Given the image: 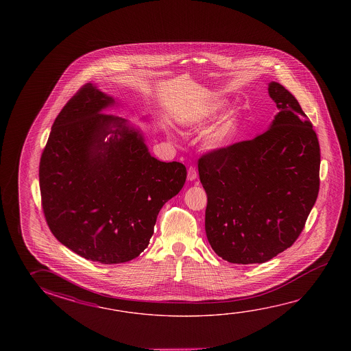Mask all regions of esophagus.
Instances as JSON below:
<instances>
[{
    "label": "esophagus",
    "instance_id": "obj_1",
    "mask_svg": "<svg viewBox=\"0 0 351 351\" xmlns=\"http://www.w3.org/2000/svg\"><path fill=\"white\" fill-rule=\"evenodd\" d=\"M197 175H198V173H197L195 167H189V170H187V178H189L190 181H195V178H197Z\"/></svg>",
    "mask_w": 351,
    "mask_h": 351
}]
</instances>
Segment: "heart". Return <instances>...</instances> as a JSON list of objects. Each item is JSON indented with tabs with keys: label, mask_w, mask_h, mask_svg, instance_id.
I'll return each instance as SVG.
<instances>
[{
	"label": "heart",
	"mask_w": 351,
	"mask_h": 351,
	"mask_svg": "<svg viewBox=\"0 0 351 351\" xmlns=\"http://www.w3.org/2000/svg\"><path fill=\"white\" fill-rule=\"evenodd\" d=\"M225 106L226 103L224 100H212L184 116L181 119V126L187 131H201L220 115ZM240 123L241 116L236 110H231L203 134V148L208 152L228 149L235 142L240 131Z\"/></svg>",
	"instance_id": "1"
}]
</instances>
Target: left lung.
Wrapping results in <instances>:
<instances>
[{"label": "left lung", "instance_id": "left-lung-1", "mask_svg": "<svg viewBox=\"0 0 351 351\" xmlns=\"http://www.w3.org/2000/svg\"><path fill=\"white\" fill-rule=\"evenodd\" d=\"M279 112L251 141L198 160L208 197L206 232L219 257L236 265L265 263L290 247L319 191V143L299 101L268 83Z\"/></svg>", "mask_w": 351, "mask_h": 351}]
</instances>
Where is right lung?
I'll list each match as a JSON object with an SVG mask.
<instances>
[{
    "label": "right lung",
    "mask_w": 351,
    "mask_h": 351,
    "mask_svg": "<svg viewBox=\"0 0 351 351\" xmlns=\"http://www.w3.org/2000/svg\"><path fill=\"white\" fill-rule=\"evenodd\" d=\"M114 105L98 86H82L53 122L39 167L41 206L52 234L103 265L143 252L161 208L187 176L184 164L150 156L138 128L104 114Z\"/></svg>",
    "instance_id": "add662e5"
}]
</instances>
